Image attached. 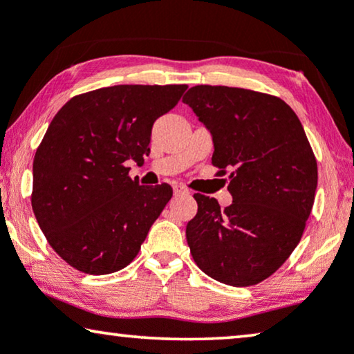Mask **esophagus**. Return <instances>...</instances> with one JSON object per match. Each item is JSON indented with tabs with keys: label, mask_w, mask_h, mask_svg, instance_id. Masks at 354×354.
Returning a JSON list of instances; mask_svg holds the SVG:
<instances>
[{
	"label": "esophagus",
	"mask_w": 354,
	"mask_h": 354,
	"mask_svg": "<svg viewBox=\"0 0 354 354\" xmlns=\"http://www.w3.org/2000/svg\"><path fill=\"white\" fill-rule=\"evenodd\" d=\"M174 195H176V196H180V195H190V192H188L185 187H182V185H176V187H174Z\"/></svg>",
	"instance_id": "1"
}]
</instances>
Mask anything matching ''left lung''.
I'll return each mask as SVG.
<instances>
[{
  "label": "left lung",
  "mask_w": 354,
  "mask_h": 354,
  "mask_svg": "<svg viewBox=\"0 0 354 354\" xmlns=\"http://www.w3.org/2000/svg\"><path fill=\"white\" fill-rule=\"evenodd\" d=\"M183 103L209 130L212 164L229 172L232 205L196 193L187 241L217 282L250 287L272 275L301 240L317 188V162L298 115L277 96L192 86Z\"/></svg>",
  "instance_id": "8db88e82"
}]
</instances>
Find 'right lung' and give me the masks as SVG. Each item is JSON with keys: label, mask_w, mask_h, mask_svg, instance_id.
I'll return each mask as SVG.
<instances>
[{"label": "right lung", "mask_w": 354, "mask_h": 354, "mask_svg": "<svg viewBox=\"0 0 354 354\" xmlns=\"http://www.w3.org/2000/svg\"><path fill=\"white\" fill-rule=\"evenodd\" d=\"M187 85H114L74 96L57 111L33 159L32 207L53 250L77 270L103 275L138 254L172 198L167 183L140 185L154 120Z\"/></svg>", "instance_id": "right-lung-1"}]
</instances>
